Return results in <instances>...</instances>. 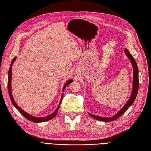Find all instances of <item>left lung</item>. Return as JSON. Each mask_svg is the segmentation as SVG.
<instances>
[{
	"mask_svg": "<svg viewBox=\"0 0 151 151\" xmlns=\"http://www.w3.org/2000/svg\"><path fill=\"white\" fill-rule=\"evenodd\" d=\"M124 52H125V54L128 57V58L130 60V61H131L132 65V68H133L132 89V92L131 93V96H130L129 100L127 101L126 104L120 109V111H119V112L117 114H116L115 115L112 116V117H104L98 116L94 115V114H92L88 112V114H89V115L91 117L96 119V120H97V121H104V122H110V121L116 120V119H117L118 117H121L122 114L132 106V104L134 102L135 99H136V98L137 97L138 89H139V70H138L137 65L136 63V61L134 60L133 56L132 55V54L131 53L129 52L128 49H124Z\"/></svg>",
	"mask_w": 151,
	"mask_h": 151,
	"instance_id": "8db88e82",
	"label": "left lung"
}]
</instances>
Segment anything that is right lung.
<instances>
[{
	"label": "right lung",
	"instance_id": "obj_1",
	"mask_svg": "<svg viewBox=\"0 0 151 151\" xmlns=\"http://www.w3.org/2000/svg\"><path fill=\"white\" fill-rule=\"evenodd\" d=\"M17 57H15V58L12 59V62H11V64H10V67H9V72H8V91H9V96H10V100H11V102L12 103V104L14 105V106L17 109V111L22 114V115L25 117L27 119V120L31 121V122H45V121H49L50 120V119H52V118L55 117V116L57 115V114H58V110L59 109V107L61 104V102H62V98H63V96H64V93H62V96H61V98H60V101L59 102V105L58 106V107H57V109H55V111L53 112L50 114V115L49 116H47L45 117H35V116H33L32 115H30L29 114L27 113L26 112H25L24 110H22V109L20 108L17 104L16 102H15L14 98H13V96H12V87H11V81H12V67L13 65V64L14 62H15V59H16ZM73 82V80L72 79H69L65 83V84L63 86V88H62V92H64L65 89L66 88V87L68 86L69 84H70L71 82Z\"/></svg>",
	"mask_w": 151,
	"mask_h": 151
}]
</instances>
